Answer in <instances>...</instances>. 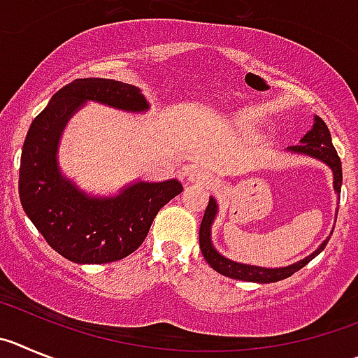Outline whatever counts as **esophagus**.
I'll return each mask as SVG.
<instances>
[{"mask_svg": "<svg viewBox=\"0 0 358 358\" xmlns=\"http://www.w3.org/2000/svg\"><path fill=\"white\" fill-rule=\"evenodd\" d=\"M189 180L196 183H201V185H212V183H214V176L208 171H205V169H194V171L189 175Z\"/></svg>", "mask_w": 358, "mask_h": 358, "instance_id": "1", "label": "esophagus"}]
</instances>
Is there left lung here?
I'll list each match as a JSON object with an SVG mask.
<instances>
[{
  "instance_id": "1",
  "label": "left lung",
  "mask_w": 358,
  "mask_h": 358,
  "mask_svg": "<svg viewBox=\"0 0 358 358\" xmlns=\"http://www.w3.org/2000/svg\"><path fill=\"white\" fill-rule=\"evenodd\" d=\"M294 153H305L308 157H314L317 160H323L327 166L331 167L334 171V189H336L337 194H341V183H343V167H341V159L337 155L336 148L331 144L330 130H328L327 123L323 119L315 115L314 127L312 130L305 135L301 139L299 146H291L289 148ZM215 212H217V205H215L214 198L208 199V205L205 208V214L201 219V227H199V248H201V253L205 257V260L208 262V266L212 269H215L221 275L228 276V278L235 280H244V282H257V283H271L278 282V280L289 278L291 275H294L296 271H299L301 267L307 266L314 257H317L321 251L324 250V246L328 244L330 237L321 244L317 250L308 255L307 259L299 260V262L292 264L287 267H275V269H269V267H259V266H248V264H239L234 262V260L224 259L223 255H219L217 251L214 250L210 243V227L212 221L215 217Z\"/></svg>"
}]
</instances>
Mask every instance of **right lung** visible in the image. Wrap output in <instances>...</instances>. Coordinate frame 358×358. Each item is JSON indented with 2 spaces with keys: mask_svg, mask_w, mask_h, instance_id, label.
<instances>
[{
  "mask_svg": "<svg viewBox=\"0 0 358 358\" xmlns=\"http://www.w3.org/2000/svg\"><path fill=\"white\" fill-rule=\"evenodd\" d=\"M130 112L146 110V98L130 83L78 78L55 92L34 119L22 146L19 198L31 223L57 253L76 264H107L134 253L151 223L182 183L139 182L115 198H89L64 178L57 166L60 134L85 101Z\"/></svg>",
  "mask_w": 358,
  "mask_h": 358,
  "instance_id": "1",
  "label": "right lung"
}]
</instances>
